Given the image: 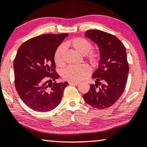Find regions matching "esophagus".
I'll return each instance as SVG.
<instances>
[{
  "mask_svg": "<svg viewBox=\"0 0 147 147\" xmlns=\"http://www.w3.org/2000/svg\"><path fill=\"white\" fill-rule=\"evenodd\" d=\"M69 85H71V86H78L80 83L76 82H69Z\"/></svg>",
  "mask_w": 147,
  "mask_h": 147,
  "instance_id": "34e87169",
  "label": "esophagus"
}]
</instances>
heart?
I'll use <instances>...</instances> for the list:
<instances>
[{
	"instance_id": "obj_1",
	"label": "heart",
	"mask_w": 147,
	"mask_h": 147,
	"mask_svg": "<svg viewBox=\"0 0 147 147\" xmlns=\"http://www.w3.org/2000/svg\"><path fill=\"white\" fill-rule=\"evenodd\" d=\"M64 46H71L80 54L85 55L93 65L98 63L100 59V53L96 51H90L92 44L89 40L82 37H76L64 44ZM63 46H59L55 51L53 59L55 63L59 67L64 65ZM91 74V69L88 65H82L78 66H69L67 67L62 73L65 80L71 82H80L88 77Z\"/></svg>"
}]
</instances>
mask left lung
Returning a JSON list of instances; mask_svg holds the SVG:
<instances>
[{
	"instance_id": "8db88e82",
	"label": "left lung",
	"mask_w": 147,
	"mask_h": 147,
	"mask_svg": "<svg viewBox=\"0 0 147 147\" xmlns=\"http://www.w3.org/2000/svg\"><path fill=\"white\" fill-rule=\"evenodd\" d=\"M85 36L98 45L101 59L98 69L92 76L96 84L90 85L83 98L94 108H109L120 98L126 85L129 73L126 50L117 37L108 32L89 30Z\"/></svg>"
}]
</instances>
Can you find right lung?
Returning a JSON list of instances; mask_svg holds the SVG:
<instances>
[{
  "label": "right lung",
  "instance_id": "1",
  "mask_svg": "<svg viewBox=\"0 0 147 147\" xmlns=\"http://www.w3.org/2000/svg\"><path fill=\"white\" fill-rule=\"evenodd\" d=\"M69 34H44L23 42L13 61L16 91L27 106L46 113L59 105L67 82L59 77L53 59L55 51Z\"/></svg>",
  "mask_w": 147,
  "mask_h": 147
}]
</instances>
